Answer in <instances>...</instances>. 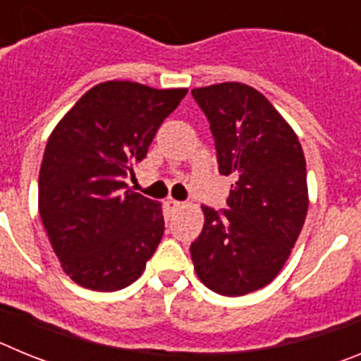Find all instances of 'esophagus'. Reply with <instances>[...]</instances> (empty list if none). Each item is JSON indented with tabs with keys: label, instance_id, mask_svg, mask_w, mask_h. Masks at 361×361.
I'll use <instances>...</instances> for the list:
<instances>
[{
	"label": "esophagus",
	"instance_id": "esophagus-1",
	"mask_svg": "<svg viewBox=\"0 0 361 361\" xmlns=\"http://www.w3.org/2000/svg\"><path fill=\"white\" fill-rule=\"evenodd\" d=\"M164 204L168 209H178L180 206H183V202H178V200H173V199H168Z\"/></svg>",
	"mask_w": 361,
	"mask_h": 361
}]
</instances>
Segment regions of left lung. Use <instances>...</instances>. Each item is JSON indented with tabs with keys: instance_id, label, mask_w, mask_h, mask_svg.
Returning <instances> with one entry per match:
<instances>
[{
	"instance_id": "obj_1",
	"label": "left lung",
	"mask_w": 361,
	"mask_h": 361,
	"mask_svg": "<svg viewBox=\"0 0 361 361\" xmlns=\"http://www.w3.org/2000/svg\"><path fill=\"white\" fill-rule=\"evenodd\" d=\"M215 137L219 171L233 175L222 215L202 206L191 244L200 282L224 296L266 288L288 262L309 208L304 149L264 94L228 81L191 90Z\"/></svg>"
}]
</instances>
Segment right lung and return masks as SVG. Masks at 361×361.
<instances>
[{
  "label": "right lung",
  "mask_w": 361,
  "mask_h": 361,
  "mask_svg": "<svg viewBox=\"0 0 361 361\" xmlns=\"http://www.w3.org/2000/svg\"><path fill=\"white\" fill-rule=\"evenodd\" d=\"M188 88L99 82L50 133L39 168L41 222L63 271L92 291L135 282L164 233L161 202L126 190Z\"/></svg>",
  "instance_id": "right-lung-1"
}]
</instances>
